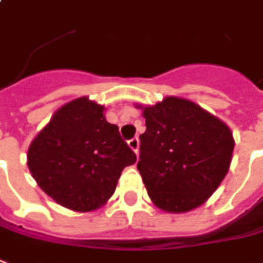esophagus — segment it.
<instances>
[{
  "mask_svg": "<svg viewBox=\"0 0 263 263\" xmlns=\"http://www.w3.org/2000/svg\"><path fill=\"white\" fill-rule=\"evenodd\" d=\"M128 145L131 146V149L134 151L135 154H138V149H139V139H138L137 137L129 139V141H128Z\"/></svg>",
  "mask_w": 263,
  "mask_h": 263,
  "instance_id": "34e87169",
  "label": "esophagus"
}]
</instances>
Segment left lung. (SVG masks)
<instances>
[{"label":"left lung","instance_id":"left-lung-1","mask_svg":"<svg viewBox=\"0 0 263 263\" xmlns=\"http://www.w3.org/2000/svg\"><path fill=\"white\" fill-rule=\"evenodd\" d=\"M144 118L137 168L152 202L166 212L202 205L228 174L235 145L231 129L175 97L144 108Z\"/></svg>","mask_w":263,"mask_h":263}]
</instances>
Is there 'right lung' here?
Wrapping results in <instances>:
<instances>
[{"mask_svg":"<svg viewBox=\"0 0 263 263\" xmlns=\"http://www.w3.org/2000/svg\"><path fill=\"white\" fill-rule=\"evenodd\" d=\"M88 98L60 108L28 149V168L40 188L62 206L78 212L100 208L115 192L135 152Z\"/></svg>","mask_w":263,"mask_h":263,"instance_id":"obj_1","label":"right lung"}]
</instances>
